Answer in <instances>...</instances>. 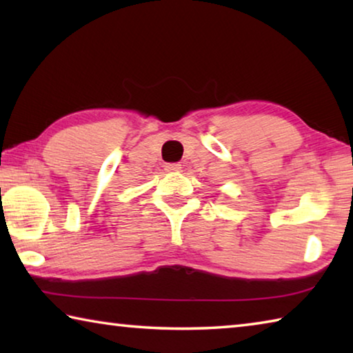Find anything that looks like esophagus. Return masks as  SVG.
<instances>
[{
  "label": "esophagus",
  "instance_id": "esophagus-1",
  "mask_svg": "<svg viewBox=\"0 0 353 353\" xmlns=\"http://www.w3.org/2000/svg\"><path fill=\"white\" fill-rule=\"evenodd\" d=\"M165 170L168 171V172H179L182 170V165H179V163H168L165 166Z\"/></svg>",
  "mask_w": 353,
  "mask_h": 353
}]
</instances>
